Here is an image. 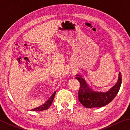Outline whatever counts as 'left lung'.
Masks as SVG:
<instances>
[{"label":"left lung","mask_w":130,"mask_h":130,"mask_svg":"<svg viewBox=\"0 0 130 130\" xmlns=\"http://www.w3.org/2000/svg\"><path fill=\"white\" fill-rule=\"evenodd\" d=\"M76 79L80 84L78 91L79 102L86 108L102 107L109 104L117 95L122 84V74L119 73L116 84L108 91L103 92L93 91L80 74H76Z\"/></svg>","instance_id":"obj_1"}]
</instances>
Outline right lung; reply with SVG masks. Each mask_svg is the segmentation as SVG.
Returning <instances> with one entry per match:
<instances>
[{
  "mask_svg": "<svg viewBox=\"0 0 130 130\" xmlns=\"http://www.w3.org/2000/svg\"><path fill=\"white\" fill-rule=\"evenodd\" d=\"M56 92H55L51 96V97H50V98L49 99V100H48L47 102L45 103V104H43V105H41V106L36 108L31 109V111H43V110L47 109L52 104L53 101V100H54L55 94H56Z\"/></svg>",
  "mask_w": 130,
  "mask_h": 130,
  "instance_id": "right-lung-1",
  "label": "right lung"
}]
</instances>
